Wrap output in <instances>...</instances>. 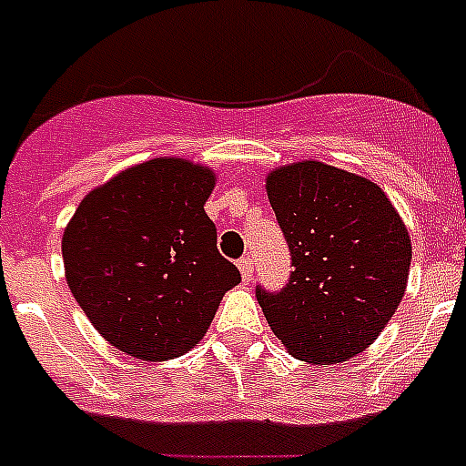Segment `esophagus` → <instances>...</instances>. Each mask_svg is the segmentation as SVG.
I'll use <instances>...</instances> for the list:
<instances>
[{"instance_id": "34e87169", "label": "esophagus", "mask_w": 466, "mask_h": 466, "mask_svg": "<svg viewBox=\"0 0 466 466\" xmlns=\"http://www.w3.org/2000/svg\"><path fill=\"white\" fill-rule=\"evenodd\" d=\"M238 268H240L242 279H245V282H249V279H252V275H254L252 257H242L240 261H238Z\"/></svg>"}]
</instances>
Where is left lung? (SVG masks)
I'll use <instances>...</instances> for the list:
<instances>
[{
	"instance_id": "obj_1",
	"label": "left lung",
	"mask_w": 466,
	"mask_h": 466,
	"mask_svg": "<svg viewBox=\"0 0 466 466\" xmlns=\"http://www.w3.org/2000/svg\"><path fill=\"white\" fill-rule=\"evenodd\" d=\"M266 191L291 252L289 282L257 287L273 333L296 360L360 355L397 312L410 238L378 184L319 160L278 167Z\"/></svg>"
}]
</instances>
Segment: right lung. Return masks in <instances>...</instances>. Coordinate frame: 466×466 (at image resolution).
Wrapping results in <instances>:
<instances>
[{
	"instance_id": "1",
	"label": "right lung",
	"mask_w": 466,
	"mask_h": 466,
	"mask_svg": "<svg viewBox=\"0 0 466 466\" xmlns=\"http://www.w3.org/2000/svg\"><path fill=\"white\" fill-rule=\"evenodd\" d=\"M214 179L184 158L147 160L93 188L65 228L69 289L121 352L144 361L184 355L240 282L205 214Z\"/></svg>"
}]
</instances>
